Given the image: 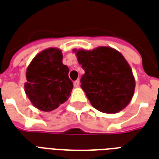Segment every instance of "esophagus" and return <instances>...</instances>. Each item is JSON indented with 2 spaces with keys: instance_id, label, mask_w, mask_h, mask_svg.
<instances>
[{
  "instance_id": "esophagus-1",
  "label": "esophagus",
  "mask_w": 159,
  "mask_h": 159,
  "mask_svg": "<svg viewBox=\"0 0 159 159\" xmlns=\"http://www.w3.org/2000/svg\"><path fill=\"white\" fill-rule=\"evenodd\" d=\"M79 85H80L79 80H76V81H75V82H74V87H75V88H77V87H79Z\"/></svg>"
}]
</instances>
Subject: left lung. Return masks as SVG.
Instances as JSON below:
<instances>
[{
    "instance_id": "obj_1",
    "label": "left lung",
    "mask_w": 159,
    "mask_h": 159,
    "mask_svg": "<svg viewBox=\"0 0 159 159\" xmlns=\"http://www.w3.org/2000/svg\"><path fill=\"white\" fill-rule=\"evenodd\" d=\"M73 52L85 70L81 88L91 105L104 113H117L124 109L133 98L135 80L123 54L110 47Z\"/></svg>"
}]
</instances>
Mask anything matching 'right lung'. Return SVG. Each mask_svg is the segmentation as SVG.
<instances>
[{
	"mask_svg": "<svg viewBox=\"0 0 159 159\" xmlns=\"http://www.w3.org/2000/svg\"><path fill=\"white\" fill-rule=\"evenodd\" d=\"M62 59L60 49L49 48L40 52L27 67L25 91L39 110L51 111L70 96L73 83L68 76L69 68Z\"/></svg>",
	"mask_w": 159,
	"mask_h": 159,
	"instance_id": "right-lung-1",
	"label": "right lung"
}]
</instances>
